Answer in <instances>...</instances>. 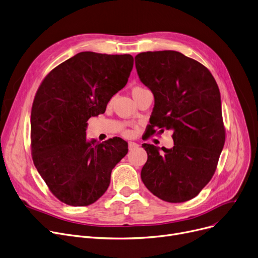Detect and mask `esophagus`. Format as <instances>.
<instances>
[{"instance_id": "34e87169", "label": "esophagus", "mask_w": 258, "mask_h": 258, "mask_svg": "<svg viewBox=\"0 0 258 258\" xmlns=\"http://www.w3.org/2000/svg\"><path fill=\"white\" fill-rule=\"evenodd\" d=\"M128 147H129V150H133V149H136V148H138V147H139V145L136 144V143H134V142H129Z\"/></svg>"}]
</instances>
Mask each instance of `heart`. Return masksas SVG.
<instances>
[{
	"instance_id": "b5f03b06",
	"label": "heart",
	"mask_w": 258,
	"mask_h": 258,
	"mask_svg": "<svg viewBox=\"0 0 258 258\" xmlns=\"http://www.w3.org/2000/svg\"><path fill=\"white\" fill-rule=\"evenodd\" d=\"M142 89H144V88H142V87H135V88H133L132 93H134V92H138V90H142Z\"/></svg>"
}]
</instances>
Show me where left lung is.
I'll return each mask as SVG.
<instances>
[{
    "mask_svg": "<svg viewBox=\"0 0 258 258\" xmlns=\"http://www.w3.org/2000/svg\"><path fill=\"white\" fill-rule=\"evenodd\" d=\"M135 68L154 96L147 133L172 130L174 141L171 149L142 145L148 154L142 180L163 201H188L214 176L225 144L218 84L203 64L177 51L140 53Z\"/></svg>",
    "mask_w": 258,
    "mask_h": 258,
    "instance_id": "obj_1",
    "label": "left lung"
}]
</instances>
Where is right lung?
<instances>
[{"instance_id":"obj_1","label":"right lung","mask_w":258,"mask_h":258,"mask_svg":"<svg viewBox=\"0 0 258 258\" xmlns=\"http://www.w3.org/2000/svg\"><path fill=\"white\" fill-rule=\"evenodd\" d=\"M129 54L81 52L56 67L40 84L31 111L34 165L50 190L72 206L96 202L107 190L112 169L128 153L115 138L86 139L87 120L104 113L128 81Z\"/></svg>"}]
</instances>
